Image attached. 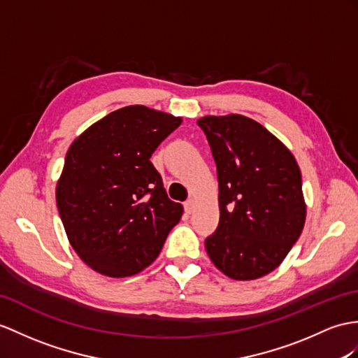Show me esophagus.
Listing matches in <instances>:
<instances>
[{
	"label": "esophagus",
	"instance_id": "34e87169",
	"mask_svg": "<svg viewBox=\"0 0 358 358\" xmlns=\"http://www.w3.org/2000/svg\"><path fill=\"white\" fill-rule=\"evenodd\" d=\"M194 208H196V202L193 199H189V200H187V202L184 203V209H185V213L187 214H191L194 211Z\"/></svg>",
	"mask_w": 358,
	"mask_h": 358
}]
</instances>
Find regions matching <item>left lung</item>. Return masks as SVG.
<instances>
[{
	"mask_svg": "<svg viewBox=\"0 0 358 358\" xmlns=\"http://www.w3.org/2000/svg\"><path fill=\"white\" fill-rule=\"evenodd\" d=\"M217 165L220 222L205 248L231 280H258L298 241L307 205L294 156L273 134L238 113L197 120Z\"/></svg>",
	"mask_w": 358,
	"mask_h": 358,
	"instance_id": "8db88e82",
	"label": "left lung"
}]
</instances>
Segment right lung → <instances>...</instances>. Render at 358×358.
Returning a JSON list of instances; mask_svg holds the SVG:
<instances>
[{"instance_id":"1","label":"right lung","mask_w":358,"mask_h":358,"mask_svg":"<svg viewBox=\"0 0 358 358\" xmlns=\"http://www.w3.org/2000/svg\"><path fill=\"white\" fill-rule=\"evenodd\" d=\"M182 123L141 104L110 112L69 145L56 203L76 254L126 278L150 266L184 206L169 199L152 153Z\"/></svg>"}]
</instances>
